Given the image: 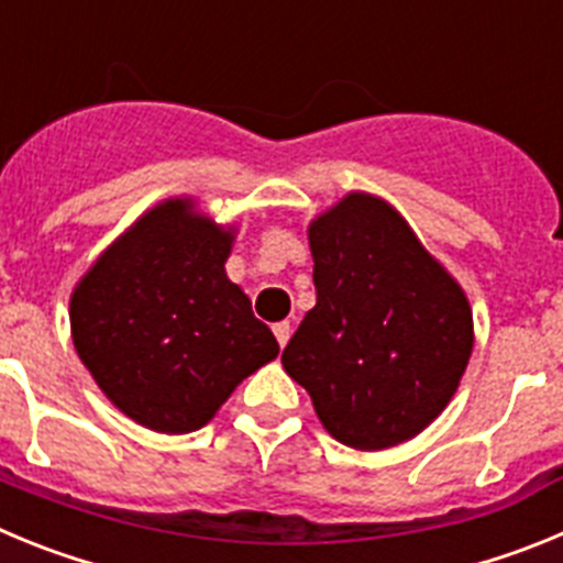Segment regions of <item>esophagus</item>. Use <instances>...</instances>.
Returning <instances> with one entry per match:
<instances>
[{
	"label": "esophagus",
	"mask_w": 563,
	"mask_h": 563,
	"mask_svg": "<svg viewBox=\"0 0 563 563\" xmlns=\"http://www.w3.org/2000/svg\"><path fill=\"white\" fill-rule=\"evenodd\" d=\"M273 335H276L278 346H287V341H290V335H292L290 321H278V324H273Z\"/></svg>",
	"instance_id": "34e87169"
}]
</instances>
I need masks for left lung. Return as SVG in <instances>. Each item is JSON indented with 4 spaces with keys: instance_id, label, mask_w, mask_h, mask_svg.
<instances>
[{
    "instance_id": "obj_1",
    "label": "left lung",
    "mask_w": 563,
    "mask_h": 563,
    "mask_svg": "<svg viewBox=\"0 0 563 563\" xmlns=\"http://www.w3.org/2000/svg\"><path fill=\"white\" fill-rule=\"evenodd\" d=\"M318 301L287 343L338 442L383 451L445 411L474 352L462 285L377 194L350 191L307 225Z\"/></svg>"
}]
</instances>
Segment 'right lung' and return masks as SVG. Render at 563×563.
<instances>
[{
	"mask_svg": "<svg viewBox=\"0 0 563 563\" xmlns=\"http://www.w3.org/2000/svg\"><path fill=\"white\" fill-rule=\"evenodd\" d=\"M233 242V222H213L194 197H168L73 287V346L107 400L143 429H202L239 383L278 355L225 273Z\"/></svg>",
	"mask_w": 563,
	"mask_h": 563,
	"instance_id": "obj_1",
	"label": "right lung"
}]
</instances>
